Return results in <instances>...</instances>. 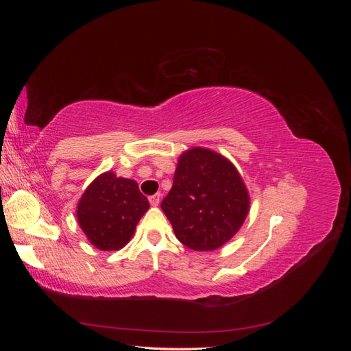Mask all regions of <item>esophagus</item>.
Masks as SVG:
<instances>
[{
  "mask_svg": "<svg viewBox=\"0 0 351 351\" xmlns=\"http://www.w3.org/2000/svg\"><path fill=\"white\" fill-rule=\"evenodd\" d=\"M149 202H151V205H152V206H158V205H159V202H161V195L156 193V195L149 196Z\"/></svg>",
  "mask_w": 351,
  "mask_h": 351,
  "instance_id": "1",
  "label": "esophagus"
}]
</instances>
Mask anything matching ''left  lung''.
<instances>
[{"instance_id": "left-lung-1", "label": "left lung", "mask_w": 351, "mask_h": 351, "mask_svg": "<svg viewBox=\"0 0 351 351\" xmlns=\"http://www.w3.org/2000/svg\"><path fill=\"white\" fill-rule=\"evenodd\" d=\"M249 202L234 165L219 154L193 147L180 156L173 187L161 208L180 243L209 252L239 231L247 217Z\"/></svg>"}]
</instances>
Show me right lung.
I'll use <instances>...</instances> for the list:
<instances>
[{
    "mask_svg": "<svg viewBox=\"0 0 351 351\" xmlns=\"http://www.w3.org/2000/svg\"><path fill=\"white\" fill-rule=\"evenodd\" d=\"M147 209L149 202L134 180L108 171L84 190L77 205V221L95 247L119 250L129 243Z\"/></svg>",
    "mask_w": 351,
    "mask_h": 351,
    "instance_id": "right-lung-1",
    "label": "right lung"
}]
</instances>
